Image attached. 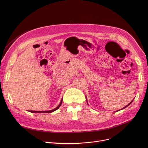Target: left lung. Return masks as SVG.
Instances as JSON below:
<instances>
[{"mask_svg":"<svg viewBox=\"0 0 148 148\" xmlns=\"http://www.w3.org/2000/svg\"><path fill=\"white\" fill-rule=\"evenodd\" d=\"M86 97V101H87V103H88V102H87V97ZM133 100H134V99H133ZM133 100H132V101H131V102L130 103H128L127 105H126V106H125V107H123V108L122 109H121V110H123V109H124V108H125L127 107L128 106H129V105H130V104H131V103L133 102Z\"/></svg>","mask_w":148,"mask_h":148,"instance_id":"obj_1","label":"left lung"}]
</instances>
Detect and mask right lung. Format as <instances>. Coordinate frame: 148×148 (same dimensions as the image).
<instances>
[{
	"label": "right lung",
	"mask_w": 148,
	"mask_h": 148,
	"mask_svg": "<svg viewBox=\"0 0 148 148\" xmlns=\"http://www.w3.org/2000/svg\"><path fill=\"white\" fill-rule=\"evenodd\" d=\"M62 98L61 99V101H60V103H59V105H58V106H57L56 108H54V109H53V110H50V111H30L29 112H32V113H50V112H53L56 111L57 110H58V109L59 108V107L61 106V103H62Z\"/></svg>",
	"instance_id": "add662e5"
}]
</instances>
